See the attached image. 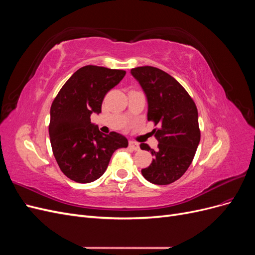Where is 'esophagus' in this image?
I'll return each instance as SVG.
<instances>
[{
	"mask_svg": "<svg viewBox=\"0 0 255 255\" xmlns=\"http://www.w3.org/2000/svg\"><path fill=\"white\" fill-rule=\"evenodd\" d=\"M128 148L134 150V151H138V150H139V144H138L135 141H129L128 142Z\"/></svg>",
	"mask_w": 255,
	"mask_h": 255,
	"instance_id": "34e87169",
	"label": "esophagus"
}]
</instances>
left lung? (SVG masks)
Wrapping results in <instances>:
<instances>
[{"label": "left lung", "mask_w": 255, "mask_h": 255, "mask_svg": "<svg viewBox=\"0 0 255 255\" xmlns=\"http://www.w3.org/2000/svg\"><path fill=\"white\" fill-rule=\"evenodd\" d=\"M130 73L148 100V120L158 127L152 130L158 149L140 144L154 157L141 173L150 183L171 184L186 172L200 142L197 106L182 85L158 68L137 67Z\"/></svg>", "instance_id": "8db88e82"}]
</instances>
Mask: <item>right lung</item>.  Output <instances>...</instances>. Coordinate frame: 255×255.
<instances>
[{
  "label": "right lung",
  "instance_id": "right-lung-1",
  "mask_svg": "<svg viewBox=\"0 0 255 255\" xmlns=\"http://www.w3.org/2000/svg\"><path fill=\"white\" fill-rule=\"evenodd\" d=\"M125 75V70L85 66L72 74L54 99L49 126L52 150L60 170L74 182L98 180L113 153L128 145L125 136L103 134L90 121L92 113H101L105 95Z\"/></svg>",
  "mask_w": 255,
  "mask_h": 255
}]
</instances>
